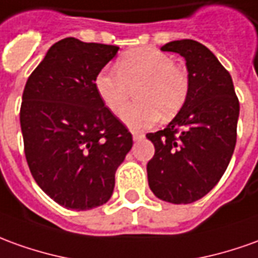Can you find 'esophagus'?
<instances>
[{
    "label": "esophagus",
    "mask_w": 258,
    "mask_h": 258,
    "mask_svg": "<svg viewBox=\"0 0 258 258\" xmlns=\"http://www.w3.org/2000/svg\"><path fill=\"white\" fill-rule=\"evenodd\" d=\"M133 140L135 142H138V140H142V139H145V135L143 133H139V132H133Z\"/></svg>",
    "instance_id": "obj_1"
}]
</instances>
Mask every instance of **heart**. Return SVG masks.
<instances>
[{
  "instance_id": "obj_1",
  "label": "heart",
  "mask_w": 258,
  "mask_h": 258,
  "mask_svg": "<svg viewBox=\"0 0 258 258\" xmlns=\"http://www.w3.org/2000/svg\"><path fill=\"white\" fill-rule=\"evenodd\" d=\"M95 90L106 108L120 113L131 95V87L140 102L122 112V120L131 129H147L160 116L168 119L180 111L188 95V74L175 66L173 57L157 49L142 47L126 53L116 67L102 69L95 77Z\"/></svg>"
}]
</instances>
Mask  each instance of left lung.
I'll list each match as a JSON object with an SVG mask.
<instances>
[{
  "label": "left lung",
  "instance_id": "left-lung-1",
  "mask_svg": "<svg viewBox=\"0 0 258 258\" xmlns=\"http://www.w3.org/2000/svg\"><path fill=\"white\" fill-rule=\"evenodd\" d=\"M161 50L185 58L189 88L173 120L146 135L156 149L147 163L149 186L159 200L191 204L205 197L226 171L240 106L230 74L207 46L184 39L168 42Z\"/></svg>",
  "mask_w": 258,
  "mask_h": 258
}]
</instances>
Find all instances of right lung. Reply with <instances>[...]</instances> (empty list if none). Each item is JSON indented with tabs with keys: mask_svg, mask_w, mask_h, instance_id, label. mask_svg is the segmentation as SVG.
<instances>
[{
	"mask_svg": "<svg viewBox=\"0 0 258 258\" xmlns=\"http://www.w3.org/2000/svg\"><path fill=\"white\" fill-rule=\"evenodd\" d=\"M119 47L66 37L47 50L22 95L25 156L37 185L67 209L106 204L132 135L95 90Z\"/></svg>",
	"mask_w": 258,
	"mask_h": 258,
	"instance_id": "right-lung-1",
	"label": "right lung"
}]
</instances>
